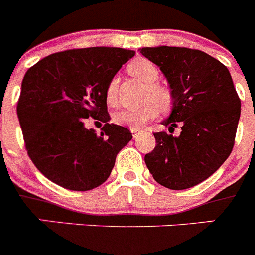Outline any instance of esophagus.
<instances>
[{
	"label": "esophagus",
	"mask_w": 255,
	"mask_h": 255,
	"mask_svg": "<svg viewBox=\"0 0 255 255\" xmlns=\"http://www.w3.org/2000/svg\"><path fill=\"white\" fill-rule=\"evenodd\" d=\"M130 131H131L132 135H134V136H135V134H136V132L139 131V129H136V128H130Z\"/></svg>",
	"instance_id": "34e87169"
}]
</instances>
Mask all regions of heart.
Segmentation results:
<instances>
[{
  "mask_svg": "<svg viewBox=\"0 0 255 255\" xmlns=\"http://www.w3.org/2000/svg\"><path fill=\"white\" fill-rule=\"evenodd\" d=\"M128 73L131 76L140 79L141 82L147 83V89L144 92L143 106L138 108H126L114 115V121L119 125L129 126V128H140L147 121L153 120L158 116L159 107L162 110H168L172 103V97L170 92L155 83L158 80V69L153 62L144 58L131 61L126 66ZM119 96V79L112 78L108 82L105 91L106 101L108 105H115Z\"/></svg>",
  "mask_w": 255,
  "mask_h": 255,
  "instance_id": "obj_1",
  "label": "heart"
}]
</instances>
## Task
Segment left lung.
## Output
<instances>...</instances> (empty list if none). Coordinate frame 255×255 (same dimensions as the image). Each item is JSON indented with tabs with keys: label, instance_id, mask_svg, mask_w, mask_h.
Segmentation results:
<instances>
[{
	"label": "left lung",
	"instance_id": "8db88e82",
	"mask_svg": "<svg viewBox=\"0 0 255 255\" xmlns=\"http://www.w3.org/2000/svg\"><path fill=\"white\" fill-rule=\"evenodd\" d=\"M140 53L161 69L172 97L162 125L181 126L179 136L154 132L155 148L144 161L153 179L172 190L193 188L216 172L235 143L242 102L229 70L199 49L144 47Z\"/></svg>",
	"mask_w": 255,
	"mask_h": 255
}]
</instances>
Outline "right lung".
<instances>
[{
  "instance_id": "1",
  "label": "right lung",
  "mask_w": 255,
  "mask_h": 255,
  "mask_svg": "<svg viewBox=\"0 0 255 255\" xmlns=\"http://www.w3.org/2000/svg\"><path fill=\"white\" fill-rule=\"evenodd\" d=\"M134 55L112 47L67 49L42 58L26 71L17 117L28 155L52 182L87 191L108 179L117 153L132 135L108 123L105 91ZM89 117L105 123L101 135L85 129Z\"/></svg>"
}]
</instances>
